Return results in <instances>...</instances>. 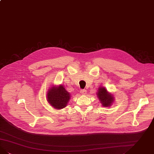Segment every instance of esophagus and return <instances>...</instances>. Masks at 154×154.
Listing matches in <instances>:
<instances>
[{"label": "esophagus", "instance_id": "obj_1", "mask_svg": "<svg viewBox=\"0 0 154 154\" xmlns=\"http://www.w3.org/2000/svg\"><path fill=\"white\" fill-rule=\"evenodd\" d=\"M86 90H81V91H80V93H81V94H82V95H85V94H86Z\"/></svg>", "mask_w": 154, "mask_h": 154}]
</instances>
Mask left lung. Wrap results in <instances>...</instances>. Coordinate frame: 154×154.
<instances>
[{"instance_id": "8db88e82", "label": "left lung", "mask_w": 154, "mask_h": 154, "mask_svg": "<svg viewBox=\"0 0 154 154\" xmlns=\"http://www.w3.org/2000/svg\"><path fill=\"white\" fill-rule=\"evenodd\" d=\"M96 95L104 107H109L114 103L115 97L113 94L109 92L104 86L99 87Z\"/></svg>"}]
</instances>
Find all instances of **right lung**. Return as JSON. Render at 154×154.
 Wrapping results in <instances>:
<instances>
[{
	"mask_svg": "<svg viewBox=\"0 0 154 154\" xmlns=\"http://www.w3.org/2000/svg\"><path fill=\"white\" fill-rule=\"evenodd\" d=\"M70 97V93L61 84L50 86L46 95L48 103L56 109H61L66 107Z\"/></svg>",
	"mask_w": 154,
	"mask_h": 154,
	"instance_id": "right-lung-1",
	"label": "right lung"
}]
</instances>
